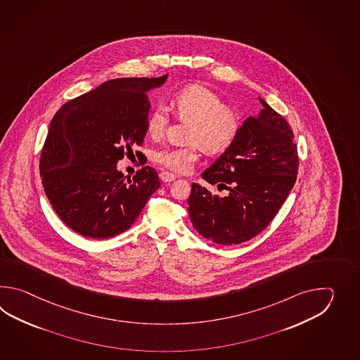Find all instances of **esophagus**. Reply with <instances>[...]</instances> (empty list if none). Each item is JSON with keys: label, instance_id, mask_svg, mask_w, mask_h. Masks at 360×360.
I'll return each instance as SVG.
<instances>
[{"label": "esophagus", "instance_id": "obj_1", "mask_svg": "<svg viewBox=\"0 0 360 360\" xmlns=\"http://www.w3.org/2000/svg\"><path fill=\"white\" fill-rule=\"evenodd\" d=\"M160 177H161L162 181H165V183H171V181H174L176 179L174 174H169L167 171H162L161 174H160Z\"/></svg>", "mask_w": 360, "mask_h": 360}]
</instances>
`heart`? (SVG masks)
<instances>
[{
    "label": "heart",
    "instance_id": "heart-1",
    "mask_svg": "<svg viewBox=\"0 0 360 360\" xmlns=\"http://www.w3.org/2000/svg\"><path fill=\"white\" fill-rule=\"evenodd\" d=\"M171 105L179 120L191 123L186 135L189 146H165L153 154V160L163 169L172 172H188L198 161L199 146L206 154H220L236 141L240 120L233 108L211 89L203 84H189L174 95ZM148 132L154 139L161 138L167 126V115L155 108L148 118Z\"/></svg>",
    "mask_w": 360,
    "mask_h": 360
}]
</instances>
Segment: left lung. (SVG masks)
I'll list each match as a JSON object with an SVG mask.
<instances>
[{
    "label": "left lung",
    "mask_w": 360,
    "mask_h": 360,
    "mask_svg": "<svg viewBox=\"0 0 360 360\" xmlns=\"http://www.w3.org/2000/svg\"><path fill=\"white\" fill-rule=\"evenodd\" d=\"M260 115L243 122L236 141L202 177L219 195L193 183L188 212L194 229L217 245L256 237L279 212L299 171V152L283 115L260 99Z\"/></svg>",
    "instance_id": "1"
}]
</instances>
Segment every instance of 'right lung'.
I'll return each instance as SVG.
<instances>
[{
	"instance_id": "obj_1",
	"label": "right lung",
	"mask_w": 360,
	"mask_h": 360,
	"mask_svg": "<svg viewBox=\"0 0 360 360\" xmlns=\"http://www.w3.org/2000/svg\"><path fill=\"white\" fill-rule=\"evenodd\" d=\"M166 77L110 79L55 113L39 174L55 212L78 234L92 239L121 234L161 186L158 172L148 166L124 181L117 162L143 146L150 108L146 91Z\"/></svg>"
}]
</instances>
